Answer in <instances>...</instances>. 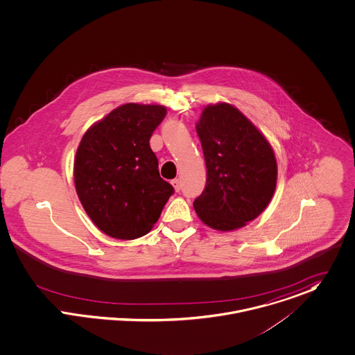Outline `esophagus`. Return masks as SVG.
<instances>
[{
    "label": "esophagus",
    "instance_id": "34e87169",
    "mask_svg": "<svg viewBox=\"0 0 355 355\" xmlns=\"http://www.w3.org/2000/svg\"><path fill=\"white\" fill-rule=\"evenodd\" d=\"M171 185L174 187V189H175L177 192H180V191H181V181H180L178 178L173 180V181H171Z\"/></svg>",
    "mask_w": 355,
    "mask_h": 355
}]
</instances>
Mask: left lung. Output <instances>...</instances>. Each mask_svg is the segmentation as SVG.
Masks as SVG:
<instances>
[{
	"label": "left lung",
	"instance_id": "1",
	"mask_svg": "<svg viewBox=\"0 0 355 355\" xmlns=\"http://www.w3.org/2000/svg\"><path fill=\"white\" fill-rule=\"evenodd\" d=\"M207 182L193 201L209 227L230 232L256 219L276 188L275 154L267 139L229 103L209 105L196 125Z\"/></svg>",
	"mask_w": 355,
	"mask_h": 355
}]
</instances>
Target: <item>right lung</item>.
<instances>
[{"label":"right lung","instance_id":"obj_1","mask_svg":"<svg viewBox=\"0 0 355 355\" xmlns=\"http://www.w3.org/2000/svg\"><path fill=\"white\" fill-rule=\"evenodd\" d=\"M164 117L163 106L126 103L92 125L80 141L73 167L76 192L87 215L107 236H146L174 193L160 178L150 147Z\"/></svg>","mask_w":355,"mask_h":355}]
</instances>
